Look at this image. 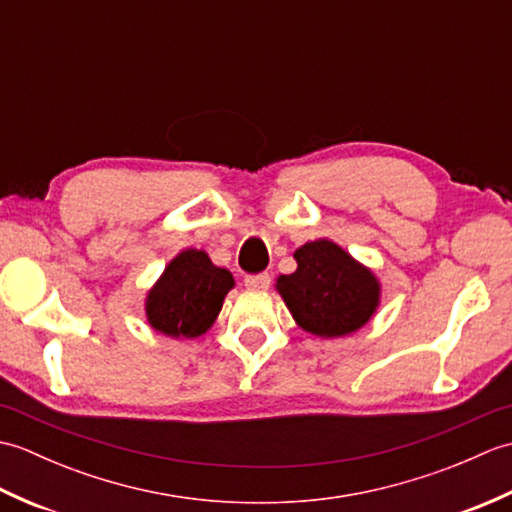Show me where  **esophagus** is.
I'll use <instances>...</instances> for the list:
<instances>
[{"label":"esophagus","instance_id":"1","mask_svg":"<svg viewBox=\"0 0 512 512\" xmlns=\"http://www.w3.org/2000/svg\"><path fill=\"white\" fill-rule=\"evenodd\" d=\"M244 284L248 290H268L270 288V275L262 273V275H250L244 279Z\"/></svg>","mask_w":512,"mask_h":512}]
</instances>
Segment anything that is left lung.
Wrapping results in <instances>:
<instances>
[{
    "instance_id": "1",
    "label": "left lung",
    "mask_w": 512,
    "mask_h": 512,
    "mask_svg": "<svg viewBox=\"0 0 512 512\" xmlns=\"http://www.w3.org/2000/svg\"><path fill=\"white\" fill-rule=\"evenodd\" d=\"M297 270L277 277V292L301 330L319 339H341L372 321L380 306V281L332 239H314L295 250Z\"/></svg>"
}]
</instances>
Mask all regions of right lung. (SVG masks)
I'll return each mask as SVG.
<instances>
[{
    "mask_svg": "<svg viewBox=\"0 0 512 512\" xmlns=\"http://www.w3.org/2000/svg\"><path fill=\"white\" fill-rule=\"evenodd\" d=\"M235 279L198 248H184L147 290L145 317L151 330L171 339H198L211 330Z\"/></svg>",
    "mask_w": 512,
    "mask_h": 512,
    "instance_id": "1",
    "label": "right lung"
}]
</instances>
